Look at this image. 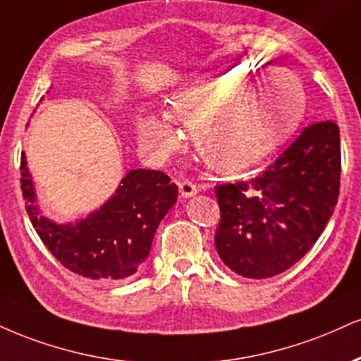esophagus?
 Masks as SVG:
<instances>
[{
	"mask_svg": "<svg viewBox=\"0 0 361 361\" xmlns=\"http://www.w3.org/2000/svg\"><path fill=\"white\" fill-rule=\"evenodd\" d=\"M180 193H181V197H185V198H190V197H193V195H197L198 193V186L193 183V181H181L180 183Z\"/></svg>",
	"mask_w": 361,
	"mask_h": 361,
	"instance_id": "1",
	"label": "esophagus"
}]
</instances>
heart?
<instances>
[{
    "instance_id": "1",
    "label": "heart",
    "mask_w": 361,
    "mask_h": 361,
    "mask_svg": "<svg viewBox=\"0 0 361 361\" xmlns=\"http://www.w3.org/2000/svg\"><path fill=\"white\" fill-rule=\"evenodd\" d=\"M244 75L247 72L235 67L202 73L173 99L178 114L198 116L193 133L200 151L212 166L225 171L250 166L277 149L296 129L306 107L296 82L288 79V86L281 80L269 82L272 77H260L237 87ZM137 133L141 141L156 149H169L176 142L175 131L154 117L139 119Z\"/></svg>"
}]
</instances>
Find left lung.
Returning <instances> with one entry per match:
<instances>
[{
  "instance_id": "left-lung-1",
  "label": "left lung",
  "mask_w": 361,
  "mask_h": 361,
  "mask_svg": "<svg viewBox=\"0 0 361 361\" xmlns=\"http://www.w3.org/2000/svg\"><path fill=\"white\" fill-rule=\"evenodd\" d=\"M340 128L307 126L259 176L216 185L215 247L238 276L266 279L288 271L316 244L340 195Z\"/></svg>"
}]
</instances>
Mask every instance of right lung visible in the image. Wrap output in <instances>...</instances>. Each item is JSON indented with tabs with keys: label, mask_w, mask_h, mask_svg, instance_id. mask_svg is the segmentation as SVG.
<instances>
[{
	"label": "right lung",
	"mask_w": 361,
	"mask_h": 361,
	"mask_svg": "<svg viewBox=\"0 0 361 361\" xmlns=\"http://www.w3.org/2000/svg\"><path fill=\"white\" fill-rule=\"evenodd\" d=\"M21 192L30 222L51 255L82 277L119 281L133 276L151 250L156 228L176 203L178 186L156 169H133L101 210L75 225L40 215L33 181L21 154Z\"/></svg>",
	"instance_id": "obj_1"
}]
</instances>
